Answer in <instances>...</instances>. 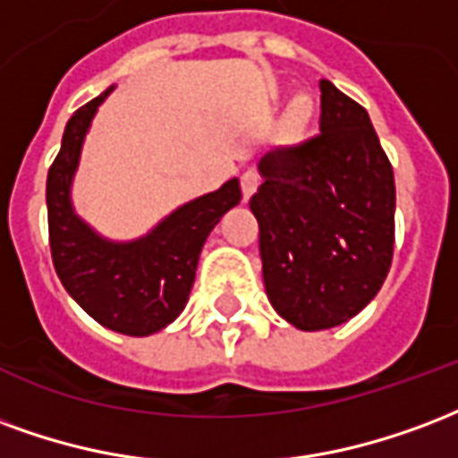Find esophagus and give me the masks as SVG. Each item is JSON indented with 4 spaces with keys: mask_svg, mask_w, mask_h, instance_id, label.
Listing matches in <instances>:
<instances>
[{
    "mask_svg": "<svg viewBox=\"0 0 458 458\" xmlns=\"http://www.w3.org/2000/svg\"><path fill=\"white\" fill-rule=\"evenodd\" d=\"M259 182H261V175H259V170H243L242 173V192H243V199H249V197L256 192L259 188Z\"/></svg>",
    "mask_w": 458,
    "mask_h": 458,
    "instance_id": "obj_1",
    "label": "esophagus"
}]
</instances>
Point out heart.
<instances>
[{"mask_svg":"<svg viewBox=\"0 0 458 458\" xmlns=\"http://www.w3.org/2000/svg\"><path fill=\"white\" fill-rule=\"evenodd\" d=\"M312 109H315V105H312V99L307 95H298L293 102H290L288 106V123L290 126H302V123L312 116Z\"/></svg>","mask_w":458,"mask_h":458,"instance_id":"b5f03b06","label":"heart"}]
</instances>
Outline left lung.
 Listing matches in <instances>:
<instances>
[{
	"label": "left lung",
	"instance_id": "obj_1",
	"mask_svg": "<svg viewBox=\"0 0 458 458\" xmlns=\"http://www.w3.org/2000/svg\"><path fill=\"white\" fill-rule=\"evenodd\" d=\"M319 133L261 158L251 197L273 310L302 332L359 315L388 276L395 180L369 112L319 82Z\"/></svg>",
	"mask_w": 458,
	"mask_h": 458
}]
</instances>
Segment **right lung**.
<instances>
[{"instance_id":"add662e5","label":"right lung","mask_w":458,"mask_h":458,"mask_svg":"<svg viewBox=\"0 0 458 458\" xmlns=\"http://www.w3.org/2000/svg\"><path fill=\"white\" fill-rule=\"evenodd\" d=\"M112 88L70 116L60 153L46 182L48 236L63 288L99 325L129 336H148L185 310L207 236L239 205L242 188L232 178L222 188L178 207L136 242H109L85 225L70 202V185L97 106Z\"/></svg>"}]
</instances>
